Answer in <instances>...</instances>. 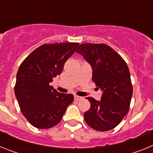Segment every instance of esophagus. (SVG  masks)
<instances>
[{"label":"esophagus","mask_w":153,"mask_h":153,"mask_svg":"<svg viewBox=\"0 0 153 153\" xmlns=\"http://www.w3.org/2000/svg\"><path fill=\"white\" fill-rule=\"evenodd\" d=\"M81 99H82V97H79V96H74V100L76 101L78 100H80Z\"/></svg>","instance_id":"esophagus-1"}]
</instances>
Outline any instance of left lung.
Masks as SVG:
<instances>
[{
	"label": "left lung",
	"instance_id": "obj_1",
	"mask_svg": "<svg viewBox=\"0 0 153 153\" xmlns=\"http://www.w3.org/2000/svg\"><path fill=\"white\" fill-rule=\"evenodd\" d=\"M90 63L92 79L102 90L100 101L87 97L90 108L83 114L86 123L97 131L118 126L129 112L132 85L125 60L105 44H82L76 51Z\"/></svg>",
	"mask_w": 153,
	"mask_h": 153
}]
</instances>
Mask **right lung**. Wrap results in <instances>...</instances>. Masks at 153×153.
<instances>
[{"instance_id": "obj_1", "label": "right lung", "mask_w": 153, "mask_h": 153, "mask_svg": "<svg viewBox=\"0 0 153 153\" xmlns=\"http://www.w3.org/2000/svg\"><path fill=\"white\" fill-rule=\"evenodd\" d=\"M78 43L43 44L22 62L17 74L14 93L21 113L38 129H49L61 121L73 94L60 93L50 83L60 75Z\"/></svg>"}]
</instances>
